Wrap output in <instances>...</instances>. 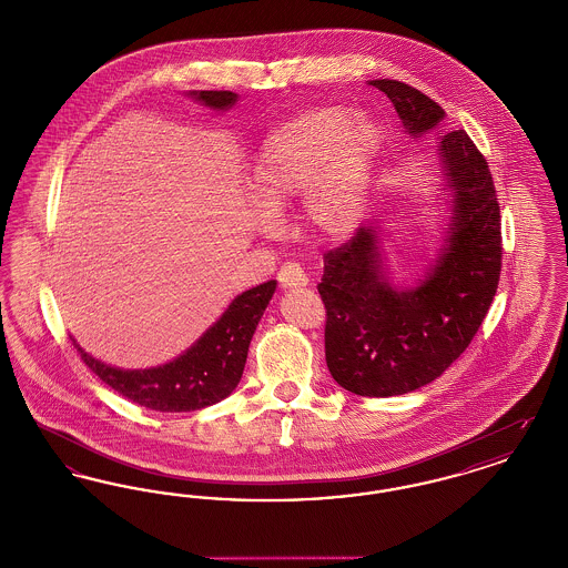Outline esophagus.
<instances>
[{
  "mask_svg": "<svg viewBox=\"0 0 568 568\" xmlns=\"http://www.w3.org/2000/svg\"><path fill=\"white\" fill-rule=\"evenodd\" d=\"M278 283L283 290H302L308 285V276L297 264H285L278 271Z\"/></svg>",
  "mask_w": 568,
  "mask_h": 568,
  "instance_id": "34e87169",
  "label": "esophagus"
}]
</instances>
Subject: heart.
<instances>
[{"label":"heart","instance_id":"b5f03b06","mask_svg":"<svg viewBox=\"0 0 568 568\" xmlns=\"http://www.w3.org/2000/svg\"><path fill=\"white\" fill-rule=\"evenodd\" d=\"M383 132L377 121L345 106L304 110L260 144L246 183L264 213H278L300 195V221L320 241H347L362 225ZM271 227V219L262 221Z\"/></svg>","mask_w":568,"mask_h":568}]
</instances>
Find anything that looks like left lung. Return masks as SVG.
Returning a JSON list of instances; mask_svg holds the SVG:
<instances>
[{
    "label": "left lung",
    "instance_id": "8db88e82",
    "mask_svg": "<svg viewBox=\"0 0 568 568\" xmlns=\"http://www.w3.org/2000/svg\"><path fill=\"white\" fill-rule=\"evenodd\" d=\"M410 138L445 119L428 95L398 81H373ZM438 168L447 197L433 264L413 285L389 276L378 219L325 253L317 285L325 311V362L357 396L387 398L440 377L486 320L500 278V206L484 155L464 130L440 135Z\"/></svg>",
    "mask_w": 568,
    "mask_h": 568
}]
</instances>
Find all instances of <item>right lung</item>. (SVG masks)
Masks as SVG:
<instances>
[{
	"label": "right lung",
	"instance_id": "add662e5",
	"mask_svg": "<svg viewBox=\"0 0 568 568\" xmlns=\"http://www.w3.org/2000/svg\"><path fill=\"white\" fill-rule=\"evenodd\" d=\"M187 98L216 112H225L239 102V95L232 91H190ZM274 290L276 281H268L234 297L225 313L187 352L160 366L116 368L84 352L74 338L72 343L98 377L135 405L162 413L197 410L221 403L241 383L251 338Z\"/></svg>",
	"mask_w": 568,
	"mask_h": 568
}]
</instances>
